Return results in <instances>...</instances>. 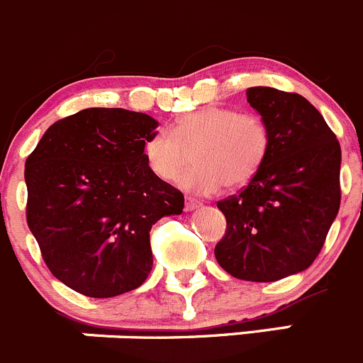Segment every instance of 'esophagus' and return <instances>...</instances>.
Returning <instances> with one entry per match:
<instances>
[{
	"instance_id": "34e87169",
	"label": "esophagus",
	"mask_w": 363,
	"mask_h": 363,
	"mask_svg": "<svg viewBox=\"0 0 363 363\" xmlns=\"http://www.w3.org/2000/svg\"><path fill=\"white\" fill-rule=\"evenodd\" d=\"M199 205H201V201H198L196 198H191V196L185 198V211H194V208H198Z\"/></svg>"
}]
</instances>
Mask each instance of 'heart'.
<instances>
[{
    "mask_svg": "<svg viewBox=\"0 0 363 363\" xmlns=\"http://www.w3.org/2000/svg\"><path fill=\"white\" fill-rule=\"evenodd\" d=\"M270 151V129L262 116L221 106H205L182 115L171 131L147 136L144 158L156 178L172 182L191 165L179 185L198 194H212L225 185L250 184Z\"/></svg>",
    "mask_w": 363,
    "mask_h": 363,
    "instance_id": "obj_1",
    "label": "heart"
}]
</instances>
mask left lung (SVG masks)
Here are the masks:
<instances>
[{"label":"left lung","mask_w":363,"mask_h":363,"mask_svg":"<svg viewBox=\"0 0 363 363\" xmlns=\"http://www.w3.org/2000/svg\"><path fill=\"white\" fill-rule=\"evenodd\" d=\"M247 101L270 129L264 165L238 194L218 201L227 230L216 259L232 277L272 282L306 270L340 208L337 135L298 93L266 86Z\"/></svg>","instance_id":"1"}]
</instances>
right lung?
<instances>
[{
  "mask_svg": "<svg viewBox=\"0 0 363 363\" xmlns=\"http://www.w3.org/2000/svg\"><path fill=\"white\" fill-rule=\"evenodd\" d=\"M145 113L88 108L50 125L25 164L26 223L53 277L86 297L131 291L152 268L149 232L182 214L184 194L156 178Z\"/></svg>",
  "mask_w": 363,
  "mask_h": 363,
  "instance_id": "right-lung-1",
  "label": "right lung"
}]
</instances>
